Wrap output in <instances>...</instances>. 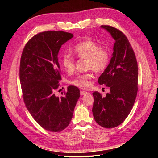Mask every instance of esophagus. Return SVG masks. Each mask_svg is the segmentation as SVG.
<instances>
[{
    "instance_id": "1",
    "label": "esophagus",
    "mask_w": 158,
    "mask_h": 158,
    "mask_svg": "<svg viewBox=\"0 0 158 158\" xmlns=\"http://www.w3.org/2000/svg\"><path fill=\"white\" fill-rule=\"evenodd\" d=\"M87 93H88V92H85V91H83V90H81V91L80 92V94H81V96H83V95H85V94H86Z\"/></svg>"
}]
</instances>
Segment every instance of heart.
Wrapping results in <instances>:
<instances>
[{"mask_svg":"<svg viewBox=\"0 0 158 158\" xmlns=\"http://www.w3.org/2000/svg\"><path fill=\"white\" fill-rule=\"evenodd\" d=\"M73 54L78 58L86 59L87 69H92L96 73H102L108 67L110 62V53L105 49L91 39L77 43L72 49ZM62 65L66 71L73 72L75 69V61L71 56L65 54L62 58ZM93 77L92 73H86L77 76L71 81L73 85L80 88H88L89 80Z\"/></svg>","mask_w":158,"mask_h":158,"instance_id":"obj_1","label":"heart"}]
</instances>
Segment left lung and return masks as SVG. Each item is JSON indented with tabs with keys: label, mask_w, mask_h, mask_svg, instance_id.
<instances>
[{
	"label": "left lung",
	"mask_w": 158,
	"mask_h": 158,
	"mask_svg": "<svg viewBox=\"0 0 158 158\" xmlns=\"http://www.w3.org/2000/svg\"><path fill=\"white\" fill-rule=\"evenodd\" d=\"M115 39L112 58L98 79L100 85L109 87L110 92L102 97L93 92L92 112L96 123L105 128L120 125L132 110L138 92V64L128 39L112 26L102 25Z\"/></svg>",
	"instance_id": "obj_1"
}]
</instances>
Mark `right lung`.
Returning a JSON list of instances; mask_svg holds the SVG:
<instances>
[{
  "instance_id": "add662e5",
  "label": "right lung",
  "mask_w": 158,
  "mask_h": 158,
  "mask_svg": "<svg viewBox=\"0 0 158 158\" xmlns=\"http://www.w3.org/2000/svg\"><path fill=\"white\" fill-rule=\"evenodd\" d=\"M73 35L64 31L38 33L26 43L22 53L19 80L23 99L32 117L43 128L61 132L69 125L80 96L70 85L59 98L54 90L62 79L58 54L61 46Z\"/></svg>"
}]
</instances>
